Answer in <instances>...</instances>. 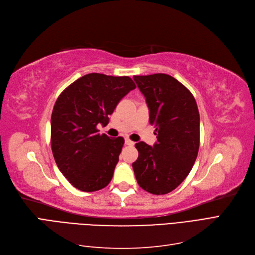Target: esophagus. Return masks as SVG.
<instances>
[{
    "instance_id": "34e87169",
    "label": "esophagus",
    "mask_w": 255,
    "mask_h": 255,
    "mask_svg": "<svg viewBox=\"0 0 255 255\" xmlns=\"http://www.w3.org/2000/svg\"><path fill=\"white\" fill-rule=\"evenodd\" d=\"M125 144L128 145V146H133L134 142H132V140L129 139V138H125Z\"/></svg>"
}]
</instances>
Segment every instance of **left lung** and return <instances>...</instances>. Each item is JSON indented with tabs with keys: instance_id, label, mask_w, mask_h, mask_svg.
I'll return each mask as SVG.
<instances>
[{
	"instance_id": "left-lung-1",
	"label": "left lung",
	"mask_w": 255,
	"mask_h": 255,
	"mask_svg": "<svg viewBox=\"0 0 255 255\" xmlns=\"http://www.w3.org/2000/svg\"><path fill=\"white\" fill-rule=\"evenodd\" d=\"M146 98L157 142H138L132 164L139 187L152 194L174 190L189 174L200 147V113L192 93L171 75H134Z\"/></svg>"
}]
</instances>
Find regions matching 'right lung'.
<instances>
[{
  "label": "right lung",
  "mask_w": 255,
  "mask_h": 255,
  "mask_svg": "<svg viewBox=\"0 0 255 255\" xmlns=\"http://www.w3.org/2000/svg\"><path fill=\"white\" fill-rule=\"evenodd\" d=\"M129 77L89 73L66 88L51 115L54 161L68 182L85 192L98 191L111 181L125 140L100 134L119 102L135 88Z\"/></svg>",
  "instance_id": "add662e5"
}]
</instances>
